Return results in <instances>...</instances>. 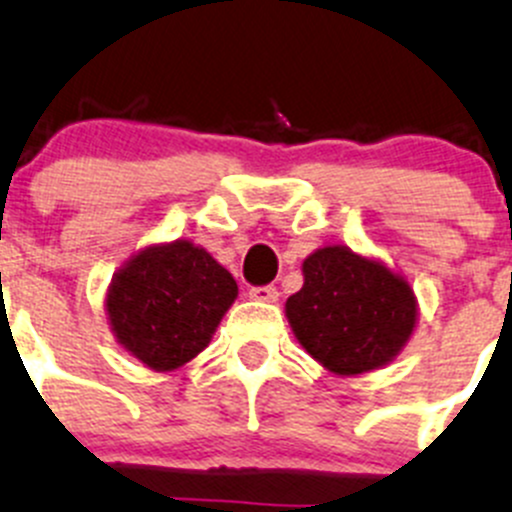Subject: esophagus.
Returning <instances> with one entry per match:
<instances>
[{
    "label": "esophagus",
    "instance_id": "obj_1",
    "mask_svg": "<svg viewBox=\"0 0 512 512\" xmlns=\"http://www.w3.org/2000/svg\"><path fill=\"white\" fill-rule=\"evenodd\" d=\"M252 300H260V303H275L278 300V288H272V285H262V288H252L250 290Z\"/></svg>",
    "mask_w": 512,
    "mask_h": 512
}]
</instances>
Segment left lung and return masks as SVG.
I'll return each mask as SVG.
<instances>
[{
  "label": "left lung",
  "instance_id": "obj_1",
  "mask_svg": "<svg viewBox=\"0 0 512 512\" xmlns=\"http://www.w3.org/2000/svg\"><path fill=\"white\" fill-rule=\"evenodd\" d=\"M293 336L326 371L358 376L391 364L419 321L409 280L384 260L326 245L303 260V288L285 300Z\"/></svg>",
  "mask_w": 512,
  "mask_h": 512
}]
</instances>
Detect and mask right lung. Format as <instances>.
I'll return each instance as SVG.
<instances>
[{
    "mask_svg": "<svg viewBox=\"0 0 512 512\" xmlns=\"http://www.w3.org/2000/svg\"><path fill=\"white\" fill-rule=\"evenodd\" d=\"M237 298L234 278L204 247L159 242L128 257L105 293L116 343L151 371L197 358Z\"/></svg>",
    "mask_w": 512,
    "mask_h": 512,
    "instance_id": "obj_1",
    "label": "right lung"
}]
</instances>
